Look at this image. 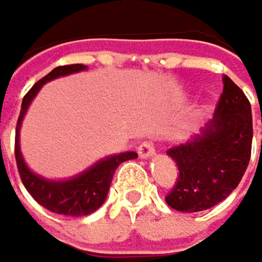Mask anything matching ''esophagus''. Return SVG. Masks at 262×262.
<instances>
[{
	"label": "esophagus",
	"instance_id": "obj_1",
	"mask_svg": "<svg viewBox=\"0 0 262 262\" xmlns=\"http://www.w3.org/2000/svg\"><path fill=\"white\" fill-rule=\"evenodd\" d=\"M137 151H138V156L141 157V159H148V157H151L156 152L151 141H143L140 146H138Z\"/></svg>",
	"mask_w": 262,
	"mask_h": 262
}]
</instances>
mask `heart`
<instances>
[{"mask_svg":"<svg viewBox=\"0 0 262 262\" xmlns=\"http://www.w3.org/2000/svg\"><path fill=\"white\" fill-rule=\"evenodd\" d=\"M204 113H205V106H204V105L197 106V108L192 111V114H191V118H189V124H194L197 119H201L202 116H204Z\"/></svg>","mask_w":262,"mask_h":262,"instance_id":"heart-1","label":"heart"}]
</instances>
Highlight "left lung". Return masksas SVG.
<instances>
[{
    "instance_id": "8db88e82",
    "label": "left lung",
    "mask_w": 262,
    "mask_h": 262,
    "mask_svg": "<svg viewBox=\"0 0 262 262\" xmlns=\"http://www.w3.org/2000/svg\"><path fill=\"white\" fill-rule=\"evenodd\" d=\"M223 84L213 119L201 135L167 151L180 173L165 202L178 211H202L223 202L248 167L253 141L250 101L226 74Z\"/></svg>"
}]
</instances>
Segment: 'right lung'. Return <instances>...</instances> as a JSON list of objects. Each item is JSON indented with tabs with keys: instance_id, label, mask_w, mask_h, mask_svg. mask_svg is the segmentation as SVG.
Instances as JSON below:
<instances>
[{
	"instance_id": "obj_1",
	"label": "right lung",
	"mask_w": 262,
	"mask_h": 262,
	"mask_svg": "<svg viewBox=\"0 0 262 262\" xmlns=\"http://www.w3.org/2000/svg\"><path fill=\"white\" fill-rule=\"evenodd\" d=\"M82 70H87V67L81 63L57 67L49 74H46L42 79H39L24 97L22 110H20V116L17 119V127H15V162H17V168H18V173H20V178H22L24 186L39 205H42L49 211L58 213V215H67V216H85L94 213L95 210H98L108 195L110 184H111L116 168L119 167V164L138 157V154L134 151L110 156L98 161L91 168H87L85 171L76 175L74 178L63 180V181L46 180L36 173H33L27 167L22 157V152H20L18 132H20L22 119L30 106L31 100L36 97L39 89L46 82H49L60 76H67V74H71V73L82 71Z\"/></svg>"
}]
</instances>
